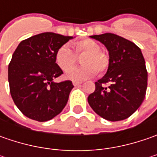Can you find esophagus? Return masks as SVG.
<instances>
[{
    "mask_svg": "<svg viewBox=\"0 0 157 157\" xmlns=\"http://www.w3.org/2000/svg\"><path fill=\"white\" fill-rule=\"evenodd\" d=\"M73 85H74V86H79L80 85H81V83L80 82H73Z\"/></svg>",
    "mask_w": 157,
    "mask_h": 157,
    "instance_id": "34e87169",
    "label": "esophagus"
}]
</instances>
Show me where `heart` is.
Masks as SVG:
<instances>
[{
    "instance_id": "obj_1",
    "label": "heart",
    "mask_w": 157,
    "mask_h": 157,
    "mask_svg": "<svg viewBox=\"0 0 157 157\" xmlns=\"http://www.w3.org/2000/svg\"><path fill=\"white\" fill-rule=\"evenodd\" d=\"M74 52L66 44L60 46L55 53V62L64 72H67L76 63L77 56L86 55L82 58L84 64L80 67L72 70L67 78L74 81H81L91 78L97 74L103 75L110 66V57L101 51L100 45L91 38H84L73 43Z\"/></svg>"
}]
</instances>
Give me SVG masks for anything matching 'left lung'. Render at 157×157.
<instances>
[{
	"instance_id": "obj_1",
	"label": "left lung",
	"mask_w": 157,
	"mask_h": 157,
	"mask_svg": "<svg viewBox=\"0 0 157 157\" xmlns=\"http://www.w3.org/2000/svg\"><path fill=\"white\" fill-rule=\"evenodd\" d=\"M109 52L110 66L95 82L88 103L97 114L118 121L131 116L142 105L148 86V71L141 49L129 40L113 33L91 36ZM109 83L108 87L105 85Z\"/></svg>"
}]
</instances>
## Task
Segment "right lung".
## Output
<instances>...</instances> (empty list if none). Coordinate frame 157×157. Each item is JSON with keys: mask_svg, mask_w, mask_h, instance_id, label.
<instances>
[{"mask_svg": "<svg viewBox=\"0 0 157 157\" xmlns=\"http://www.w3.org/2000/svg\"><path fill=\"white\" fill-rule=\"evenodd\" d=\"M71 36L44 32L21 41L9 64L11 97L28 118L47 121L60 113L71 91V80L53 79L63 74L55 62V53Z\"/></svg>", "mask_w": 157, "mask_h": 157, "instance_id": "1", "label": "right lung"}]
</instances>
